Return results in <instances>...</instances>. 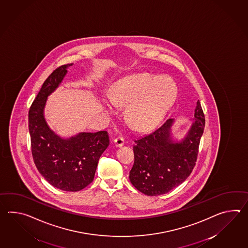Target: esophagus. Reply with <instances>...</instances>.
Masks as SVG:
<instances>
[{"instance_id": "obj_1", "label": "esophagus", "mask_w": 248, "mask_h": 248, "mask_svg": "<svg viewBox=\"0 0 248 248\" xmlns=\"http://www.w3.org/2000/svg\"><path fill=\"white\" fill-rule=\"evenodd\" d=\"M114 143H115V146L117 147V148H120L122 146H124V138L123 137H117L114 140Z\"/></svg>"}]
</instances>
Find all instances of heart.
<instances>
[{"label": "heart", "instance_id": "heart-1", "mask_svg": "<svg viewBox=\"0 0 248 248\" xmlns=\"http://www.w3.org/2000/svg\"><path fill=\"white\" fill-rule=\"evenodd\" d=\"M176 83L168 77L138 74L125 77L114 85L111 101L126 106L125 118L139 131L156 125L174 104L178 97ZM108 110L109 104L104 105Z\"/></svg>", "mask_w": 248, "mask_h": 248}]
</instances>
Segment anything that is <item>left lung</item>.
<instances>
[{"mask_svg":"<svg viewBox=\"0 0 248 248\" xmlns=\"http://www.w3.org/2000/svg\"><path fill=\"white\" fill-rule=\"evenodd\" d=\"M172 124L173 119H167L154 132L134 141V164L129 178L132 185L147 196L171 191L189 176L196 165L205 124L199 100L192 125L180 142L171 139Z\"/></svg>","mask_w":248,"mask_h":248,"instance_id":"obj_1","label":"left lung"}]
</instances>
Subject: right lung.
<instances>
[{"mask_svg": "<svg viewBox=\"0 0 248 248\" xmlns=\"http://www.w3.org/2000/svg\"><path fill=\"white\" fill-rule=\"evenodd\" d=\"M71 64L59 66L44 81L28 113L33 162L39 172L52 186L65 191H79L93 182L99 157L109 145L105 131L81 132L62 139L44 119L48 96L55 91Z\"/></svg>", "mask_w": 248, "mask_h": 248, "instance_id": "obj_1", "label": "right lung"}]
</instances>
